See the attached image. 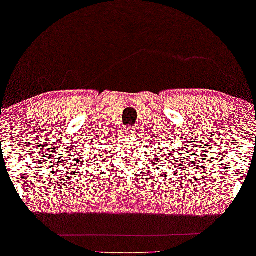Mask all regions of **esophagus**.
I'll list each match as a JSON object with an SVG mask.
<instances>
[{"label": "esophagus", "instance_id": "1", "mask_svg": "<svg viewBox=\"0 0 256 256\" xmlns=\"http://www.w3.org/2000/svg\"><path fill=\"white\" fill-rule=\"evenodd\" d=\"M126 135L127 136H132L134 134H136L135 132H136V128H135V126H129V127H127L126 128Z\"/></svg>", "mask_w": 256, "mask_h": 256}]
</instances>
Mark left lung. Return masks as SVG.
Here are the masks:
<instances>
[{
  "label": "left lung",
  "mask_w": 256,
  "mask_h": 256,
  "mask_svg": "<svg viewBox=\"0 0 256 256\" xmlns=\"http://www.w3.org/2000/svg\"><path fill=\"white\" fill-rule=\"evenodd\" d=\"M161 145H162V144H161ZM166 150H165L164 152H163L162 150H160V148H158V150H156V152H158V154H160V156H161V160H164V156H166V154H168V156H169V158H171V153H168Z\"/></svg>",
  "instance_id": "obj_1"
}]
</instances>
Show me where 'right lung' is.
<instances>
[{"label":"right lung","mask_w":256,"mask_h":256,"mask_svg":"<svg viewBox=\"0 0 256 256\" xmlns=\"http://www.w3.org/2000/svg\"><path fill=\"white\" fill-rule=\"evenodd\" d=\"M94 160H96V158H94Z\"/></svg>","instance_id":"add662e5"}]
</instances>
